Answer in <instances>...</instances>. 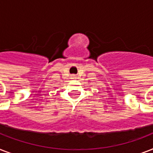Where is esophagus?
<instances>
[{
    "mask_svg": "<svg viewBox=\"0 0 153 153\" xmlns=\"http://www.w3.org/2000/svg\"><path fill=\"white\" fill-rule=\"evenodd\" d=\"M73 78H74V76H73Z\"/></svg>",
    "mask_w": 153,
    "mask_h": 153,
    "instance_id": "obj_1",
    "label": "esophagus"
}]
</instances>
